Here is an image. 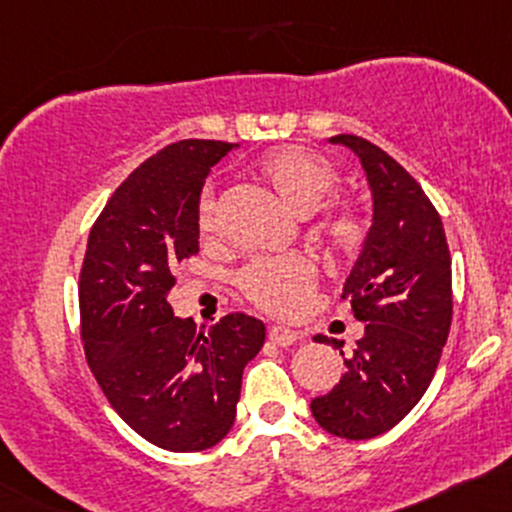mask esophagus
<instances>
[{"label": "esophagus", "mask_w": 512, "mask_h": 512, "mask_svg": "<svg viewBox=\"0 0 512 512\" xmlns=\"http://www.w3.org/2000/svg\"><path fill=\"white\" fill-rule=\"evenodd\" d=\"M267 338H269V342H274V345L289 347V345H294V342H299L301 335L296 333V330L282 328V325H274V328H269Z\"/></svg>", "instance_id": "obj_1"}]
</instances>
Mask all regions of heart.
I'll return each mask as SVG.
<instances>
[{
  "instance_id": "b5f03b06",
  "label": "heart",
  "mask_w": 512,
  "mask_h": 512,
  "mask_svg": "<svg viewBox=\"0 0 512 512\" xmlns=\"http://www.w3.org/2000/svg\"><path fill=\"white\" fill-rule=\"evenodd\" d=\"M262 179L296 216H311L338 187V172L323 155L301 145H286L267 153L257 165ZM201 233L216 228V196L204 189L196 209ZM320 238L338 252H357L367 240V218L352 204H335L320 218ZM238 289L272 316H299L316 291L318 269L303 255L257 257L240 269Z\"/></svg>"
}]
</instances>
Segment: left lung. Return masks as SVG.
<instances>
[{"label": "left lung", "mask_w": 512, "mask_h": 512, "mask_svg": "<svg viewBox=\"0 0 512 512\" xmlns=\"http://www.w3.org/2000/svg\"><path fill=\"white\" fill-rule=\"evenodd\" d=\"M330 143L359 157L374 216L342 289L364 335L338 384L313 398L311 413L330 435L369 440L401 423L435 376L452 325V257L440 213L389 153L347 133ZM316 342L342 347L325 335Z\"/></svg>", "instance_id": "8db88e82"}]
</instances>
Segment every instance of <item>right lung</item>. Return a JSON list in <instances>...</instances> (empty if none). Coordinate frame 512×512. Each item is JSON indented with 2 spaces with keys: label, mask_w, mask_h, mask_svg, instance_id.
Listing matches in <instances>:
<instances>
[{
  "label": "right lung",
  "mask_w": 512,
  "mask_h": 512,
  "mask_svg": "<svg viewBox=\"0 0 512 512\" xmlns=\"http://www.w3.org/2000/svg\"><path fill=\"white\" fill-rule=\"evenodd\" d=\"M223 140H179L128 174L89 230L80 272L87 364L123 423L170 452H201L235 423L243 369L265 345V323L245 313L209 330L177 318L174 269L199 252L201 189L230 150Z\"/></svg>",
  "instance_id": "obj_1"
}]
</instances>
